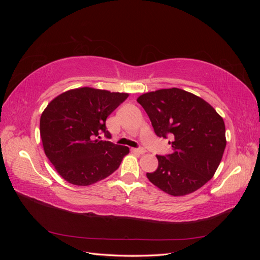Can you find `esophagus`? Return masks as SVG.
Segmentation results:
<instances>
[{
	"label": "esophagus",
	"mask_w": 260,
	"mask_h": 260,
	"mask_svg": "<svg viewBox=\"0 0 260 260\" xmlns=\"http://www.w3.org/2000/svg\"><path fill=\"white\" fill-rule=\"evenodd\" d=\"M132 152L138 153V154H144L146 151L143 147H139V148H132Z\"/></svg>",
	"instance_id": "34e87169"
}]
</instances>
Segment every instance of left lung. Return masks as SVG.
I'll return each instance as SVG.
<instances>
[{
    "mask_svg": "<svg viewBox=\"0 0 260 260\" xmlns=\"http://www.w3.org/2000/svg\"><path fill=\"white\" fill-rule=\"evenodd\" d=\"M157 137L171 139V153L156 155L158 167L146 177L161 191L183 196L215 175L225 148L221 116L206 101L178 88L139 96Z\"/></svg>",
    "mask_w": 260,
    "mask_h": 260,
    "instance_id": "1",
    "label": "left lung"
}]
</instances>
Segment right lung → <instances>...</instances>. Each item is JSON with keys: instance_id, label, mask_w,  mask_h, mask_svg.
<instances>
[{"instance_id": "1", "label": "right lung", "mask_w": 260, "mask_h": 260, "mask_svg": "<svg viewBox=\"0 0 260 260\" xmlns=\"http://www.w3.org/2000/svg\"><path fill=\"white\" fill-rule=\"evenodd\" d=\"M128 93L93 88L69 90L55 98L40 118L45 155L69 183L90 185L111 176L129 147L117 145L106 129V118Z\"/></svg>"}]
</instances>
